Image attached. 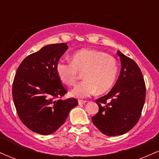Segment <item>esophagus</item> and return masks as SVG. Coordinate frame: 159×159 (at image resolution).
Segmentation results:
<instances>
[{"label": "esophagus", "instance_id": "esophagus-1", "mask_svg": "<svg viewBox=\"0 0 159 159\" xmlns=\"http://www.w3.org/2000/svg\"><path fill=\"white\" fill-rule=\"evenodd\" d=\"M86 102H87V101H85V100H78V104H79V105H84V104H85Z\"/></svg>", "mask_w": 159, "mask_h": 159}]
</instances>
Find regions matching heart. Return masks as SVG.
Here are the masks:
<instances>
[{"label": "heart", "instance_id": "b5f03b06", "mask_svg": "<svg viewBox=\"0 0 159 159\" xmlns=\"http://www.w3.org/2000/svg\"><path fill=\"white\" fill-rule=\"evenodd\" d=\"M56 71L62 82L68 86L75 85L80 72H84L85 80L75 87L72 95L85 98L97 91L104 93L110 90L117 77L118 65L116 60L107 53L81 49L72 54L71 62L60 60Z\"/></svg>", "mask_w": 159, "mask_h": 159}]
</instances>
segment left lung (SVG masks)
Masks as SVG:
<instances>
[{
  "label": "left lung",
  "mask_w": 159,
  "mask_h": 159,
  "mask_svg": "<svg viewBox=\"0 0 159 159\" xmlns=\"http://www.w3.org/2000/svg\"><path fill=\"white\" fill-rule=\"evenodd\" d=\"M121 71L110 92L96 100L98 112L93 123L104 134L121 135L130 131L139 120L146 98V86L138 64L117 52Z\"/></svg>",
  "instance_id": "obj_1"
}]
</instances>
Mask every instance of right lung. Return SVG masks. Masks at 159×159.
I'll list each match as a JSON object with an SVG mask.
<instances>
[{"label": "right lung", "instance_id": "1", "mask_svg": "<svg viewBox=\"0 0 159 159\" xmlns=\"http://www.w3.org/2000/svg\"><path fill=\"white\" fill-rule=\"evenodd\" d=\"M68 49L66 43L48 45L33 53L19 65L12 84V98L20 120L33 132L47 135L65 123L78 100L61 98L67 91L56 65Z\"/></svg>", "mask_w": 159, "mask_h": 159}]
</instances>
